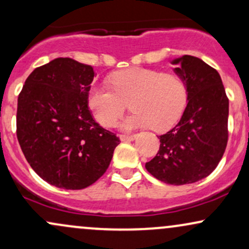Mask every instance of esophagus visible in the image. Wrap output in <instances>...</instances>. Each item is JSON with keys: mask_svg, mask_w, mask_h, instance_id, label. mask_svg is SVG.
Listing matches in <instances>:
<instances>
[{"mask_svg": "<svg viewBox=\"0 0 249 249\" xmlns=\"http://www.w3.org/2000/svg\"><path fill=\"white\" fill-rule=\"evenodd\" d=\"M137 134H133V136H126V134H121L119 138H121L122 142H132V140L137 139Z\"/></svg>", "mask_w": 249, "mask_h": 249, "instance_id": "1", "label": "esophagus"}]
</instances>
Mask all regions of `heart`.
Wrapping results in <instances>:
<instances>
[{
    "instance_id": "obj_1",
    "label": "heart",
    "mask_w": 249,
    "mask_h": 249,
    "mask_svg": "<svg viewBox=\"0 0 249 249\" xmlns=\"http://www.w3.org/2000/svg\"><path fill=\"white\" fill-rule=\"evenodd\" d=\"M109 81L113 90L95 86L88 94V106L103 126H113L130 102L133 113L122 128L152 126L162 131L178 121L187 103V87L176 74L134 67L116 71Z\"/></svg>"
}]
</instances>
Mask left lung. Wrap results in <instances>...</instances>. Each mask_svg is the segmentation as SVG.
<instances>
[{"mask_svg":"<svg viewBox=\"0 0 249 249\" xmlns=\"http://www.w3.org/2000/svg\"><path fill=\"white\" fill-rule=\"evenodd\" d=\"M172 65L187 87V107L178 124L159 137V152L145 167L161 182L183 185L210 175L223 158L229 98L219 73L202 59L183 55Z\"/></svg>","mask_w":249,"mask_h":249,"instance_id":"1","label":"left lung"}]
</instances>
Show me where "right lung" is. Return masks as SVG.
I'll use <instances>...</instances> for the list:
<instances>
[{"label":"right lung","mask_w":249,"mask_h":249,"mask_svg":"<svg viewBox=\"0 0 249 249\" xmlns=\"http://www.w3.org/2000/svg\"><path fill=\"white\" fill-rule=\"evenodd\" d=\"M94 68L56 58L30 74L18 96L17 139L31 168L44 181L85 189L107 172L119 145L88 107Z\"/></svg>","instance_id":"right-lung-1"}]
</instances>
